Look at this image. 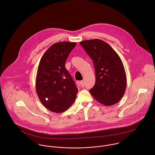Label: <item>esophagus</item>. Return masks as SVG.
Listing matches in <instances>:
<instances>
[{
    "mask_svg": "<svg viewBox=\"0 0 155 155\" xmlns=\"http://www.w3.org/2000/svg\"><path fill=\"white\" fill-rule=\"evenodd\" d=\"M80 85H81V87L84 88V87H85V82H84V81H81L80 82Z\"/></svg>",
    "mask_w": 155,
    "mask_h": 155,
    "instance_id": "1",
    "label": "esophagus"
}]
</instances>
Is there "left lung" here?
Here are the masks:
<instances>
[{
  "label": "left lung",
  "instance_id": "8db88e82",
  "mask_svg": "<svg viewBox=\"0 0 155 155\" xmlns=\"http://www.w3.org/2000/svg\"><path fill=\"white\" fill-rule=\"evenodd\" d=\"M80 44L93 61L95 83L89 90L102 104L111 106L122 98L127 87V76L121 59L110 46L100 39L87 40Z\"/></svg>",
  "mask_w": 155,
  "mask_h": 155
}]
</instances>
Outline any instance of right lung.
Listing matches in <instances>:
<instances>
[{"instance_id": "right-lung-1", "label": "right lung", "mask_w": 155, "mask_h": 155, "mask_svg": "<svg viewBox=\"0 0 155 155\" xmlns=\"http://www.w3.org/2000/svg\"><path fill=\"white\" fill-rule=\"evenodd\" d=\"M76 42H61L51 46L42 57L36 74V89L45 107L55 113L67 110L78 92L65 63Z\"/></svg>"}]
</instances>
